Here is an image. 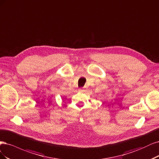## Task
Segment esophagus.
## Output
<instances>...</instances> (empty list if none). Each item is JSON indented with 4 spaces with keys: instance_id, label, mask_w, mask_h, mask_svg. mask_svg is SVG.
Returning a JSON list of instances; mask_svg holds the SVG:
<instances>
[{
    "instance_id": "obj_1",
    "label": "esophagus",
    "mask_w": 159,
    "mask_h": 159,
    "mask_svg": "<svg viewBox=\"0 0 159 159\" xmlns=\"http://www.w3.org/2000/svg\"><path fill=\"white\" fill-rule=\"evenodd\" d=\"M79 91H80V92H84V90L83 89H79Z\"/></svg>"
}]
</instances>
